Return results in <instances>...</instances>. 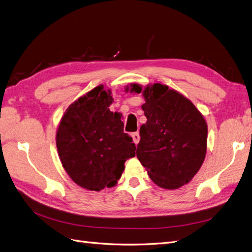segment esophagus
Returning <instances> with one entry per match:
<instances>
[{
	"label": "esophagus",
	"mask_w": 252,
	"mask_h": 252,
	"mask_svg": "<svg viewBox=\"0 0 252 252\" xmlns=\"http://www.w3.org/2000/svg\"><path fill=\"white\" fill-rule=\"evenodd\" d=\"M131 136H132V139H133V143L135 145H138L139 142H140V133L139 132H133L131 134Z\"/></svg>",
	"instance_id": "34e87169"
}]
</instances>
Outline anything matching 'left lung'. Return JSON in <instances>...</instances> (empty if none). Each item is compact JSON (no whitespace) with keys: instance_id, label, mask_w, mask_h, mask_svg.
Instances as JSON below:
<instances>
[{"instance_id":"obj_1","label":"left lung","mask_w":252,"mask_h":252,"mask_svg":"<svg viewBox=\"0 0 252 252\" xmlns=\"http://www.w3.org/2000/svg\"><path fill=\"white\" fill-rule=\"evenodd\" d=\"M141 94L146 124L136 149L149 178L165 189L187 184L200 170L207 150V124L202 113L177 90L161 83L144 88L130 84L126 91Z\"/></svg>"}]
</instances>
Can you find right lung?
<instances>
[{"mask_svg":"<svg viewBox=\"0 0 252 252\" xmlns=\"http://www.w3.org/2000/svg\"><path fill=\"white\" fill-rule=\"evenodd\" d=\"M112 101L110 89L97 86L66 109L58 127L61 163L75 184L87 190L116 185L126 159L135 156L121 116L109 110Z\"/></svg>","mask_w":252,"mask_h":252,"instance_id":"right-lung-1","label":"right lung"}]
</instances>
